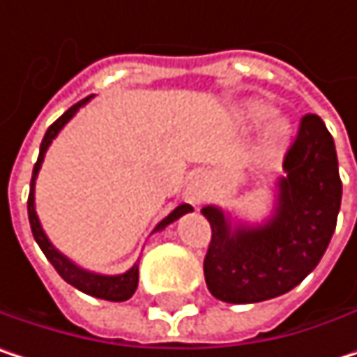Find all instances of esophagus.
Returning <instances> with one entry per match:
<instances>
[{
    "mask_svg": "<svg viewBox=\"0 0 357 357\" xmlns=\"http://www.w3.org/2000/svg\"><path fill=\"white\" fill-rule=\"evenodd\" d=\"M185 196H188V200H190V202H194V204H202V202L208 198V188H206L204 179H200V178L192 179V181L188 183Z\"/></svg>",
    "mask_w": 357,
    "mask_h": 357,
    "instance_id": "esophagus-1",
    "label": "esophagus"
}]
</instances>
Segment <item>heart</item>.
Wrapping results in <instances>:
<instances>
[{"instance_id": "obj_1", "label": "heart", "mask_w": 357, "mask_h": 357, "mask_svg": "<svg viewBox=\"0 0 357 357\" xmlns=\"http://www.w3.org/2000/svg\"><path fill=\"white\" fill-rule=\"evenodd\" d=\"M244 123L248 126H260L264 123L271 115H273V107L266 105L264 101H250L246 103L242 111H240ZM287 138H289V126L287 121L283 119H271L264 128V136H262V155L271 157L275 153H279L285 144H287Z\"/></svg>"}]
</instances>
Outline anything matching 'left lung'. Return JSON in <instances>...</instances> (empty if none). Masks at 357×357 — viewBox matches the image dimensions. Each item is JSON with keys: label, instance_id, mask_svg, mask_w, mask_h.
Wrapping results in <instances>:
<instances>
[{"label": "left lung", "instance_id": "8db88e82", "mask_svg": "<svg viewBox=\"0 0 357 357\" xmlns=\"http://www.w3.org/2000/svg\"><path fill=\"white\" fill-rule=\"evenodd\" d=\"M277 181V204L262 225H238L219 206H204L213 236L204 256L208 291L229 304H254L291 291L321 262L341 206L333 136L319 115L300 121Z\"/></svg>", "mask_w": 357, "mask_h": 357}]
</instances>
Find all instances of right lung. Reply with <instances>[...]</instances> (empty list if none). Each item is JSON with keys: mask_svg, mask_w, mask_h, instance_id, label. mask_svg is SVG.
<instances>
[{"mask_svg": "<svg viewBox=\"0 0 357 357\" xmlns=\"http://www.w3.org/2000/svg\"><path fill=\"white\" fill-rule=\"evenodd\" d=\"M91 99H93V95L86 97V99H82V101H78L76 105H72L61 117H57V119L49 126V130L45 132V138H43L40 151H38V159H36L35 169H33V179H31L29 221H31V229H33V236H35L38 248L43 250V254L47 256V260L55 266V271L59 273V277H61L63 281H68L70 285H74L76 289H80V291H84V294H89V296H93V298H101V300H109V302H123V300H130V298L134 296L136 287H138V264H134L130 271H126V273H121V275H99V273H91V271L80 268L78 264H74L70 258H66L59 250L49 242V238L45 236V231H43V227H40V221H38L35 211V181L36 176H38V169H40V163H43V159H45V153H47L49 144L53 142V138L59 134V130L76 115L78 109L82 107V105H86ZM190 211H194L190 204H179L178 208H174V211H172L155 229H153V234L165 229L169 223H174L176 219H179L181 215H185V213H190Z\"/></svg>", "mask_w": 357, "mask_h": 357, "instance_id": "1", "label": "right lung"}]
</instances>
